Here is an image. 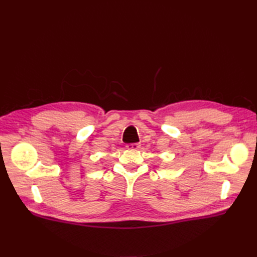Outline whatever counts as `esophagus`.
<instances>
[{"instance_id":"esophagus-1","label":"esophagus","mask_w":257,"mask_h":257,"mask_svg":"<svg viewBox=\"0 0 257 257\" xmlns=\"http://www.w3.org/2000/svg\"><path fill=\"white\" fill-rule=\"evenodd\" d=\"M139 147H141V145H139V144H127L126 145V149H128V150H137Z\"/></svg>"}]
</instances>
